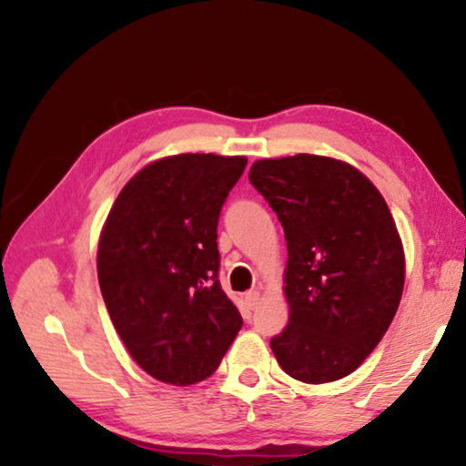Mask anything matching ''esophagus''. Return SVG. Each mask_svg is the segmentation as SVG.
I'll return each mask as SVG.
<instances>
[{
	"label": "esophagus",
	"mask_w": 466,
	"mask_h": 466,
	"mask_svg": "<svg viewBox=\"0 0 466 466\" xmlns=\"http://www.w3.org/2000/svg\"><path fill=\"white\" fill-rule=\"evenodd\" d=\"M244 299H247L248 309L255 310L257 304H258V299H261V294H258L257 289H250V291H247V296H244Z\"/></svg>",
	"instance_id": "1"
}]
</instances>
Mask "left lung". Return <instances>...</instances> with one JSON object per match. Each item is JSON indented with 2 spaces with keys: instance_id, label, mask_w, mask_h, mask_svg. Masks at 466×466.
Masks as SVG:
<instances>
[{
  "instance_id": "1",
  "label": "left lung",
  "mask_w": 466,
  "mask_h": 466,
  "mask_svg": "<svg viewBox=\"0 0 466 466\" xmlns=\"http://www.w3.org/2000/svg\"><path fill=\"white\" fill-rule=\"evenodd\" d=\"M252 187L288 242V327L271 339L281 370L333 382L360 368L397 314L405 255L390 209L351 164L298 154L257 160Z\"/></svg>"
}]
</instances>
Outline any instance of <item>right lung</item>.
<instances>
[{"mask_svg": "<svg viewBox=\"0 0 466 466\" xmlns=\"http://www.w3.org/2000/svg\"><path fill=\"white\" fill-rule=\"evenodd\" d=\"M244 168V156L162 157L141 168L108 211L100 291L131 358L156 380H205L242 327L218 279V219Z\"/></svg>", "mask_w": 466, "mask_h": 466, "instance_id": "add662e5", "label": "right lung"}]
</instances>
